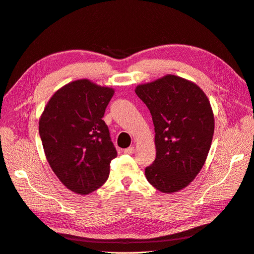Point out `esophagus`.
Returning <instances> with one entry per match:
<instances>
[{
    "label": "esophagus",
    "instance_id": "obj_1",
    "mask_svg": "<svg viewBox=\"0 0 254 254\" xmlns=\"http://www.w3.org/2000/svg\"><path fill=\"white\" fill-rule=\"evenodd\" d=\"M135 153V147L134 146H129L125 149V154L127 155H133Z\"/></svg>",
    "mask_w": 254,
    "mask_h": 254
}]
</instances>
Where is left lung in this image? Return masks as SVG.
Here are the masks:
<instances>
[{"label": "left lung", "mask_w": 254, "mask_h": 254, "mask_svg": "<svg viewBox=\"0 0 254 254\" xmlns=\"http://www.w3.org/2000/svg\"><path fill=\"white\" fill-rule=\"evenodd\" d=\"M152 114L156 159L145 177L164 193L180 191L193 181L208 156L214 116L203 90L173 74L135 89Z\"/></svg>", "instance_id": "1"}]
</instances>
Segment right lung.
<instances>
[{"mask_svg": "<svg viewBox=\"0 0 254 254\" xmlns=\"http://www.w3.org/2000/svg\"><path fill=\"white\" fill-rule=\"evenodd\" d=\"M115 90L87 78L71 81L47 102L39 121L53 173L71 191L89 194L105 183L117 157L102 120Z\"/></svg>", "mask_w": 254, "mask_h": 254, "instance_id": "obj_1", "label": "right lung"}]
</instances>
